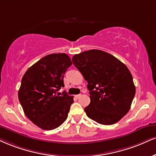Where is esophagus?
Wrapping results in <instances>:
<instances>
[{
	"label": "esophagus",
	"mask_w": 156,
	"mask_h": 156,
	"mask_svg": "<svg viewBox=\"0 0 156 156\" xmlns=\"http://www.w3.org/2000/svg\"><path fill=\"white\" fill-rule=\"evenodd\" d=\"M80 97H81V94H77V95H76V96H75V97H76V98H77V99L80 98Z\"/></svg>",
	"instance_id": "34e87169"
}]
</instances>
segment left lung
I'll list each match as a JSON object with an SVG mask.
<instances>
[{"mask_svg": "<svg viewBox=\"0 0 156 156\" xmlns=\"http://www.w3.org/2000/svg\"><path fill=\"white\" fill-rule=\"evenodd\" d=\"M73 65L87 81L89 119L102 125L117 123L130 110L136 89L130 71L117 58L92 49L73 56Z\"/></svg>", "mask_w": 156, "mask_h": 156, "instance_id": "1", "label": "left lung"}]
</instances>
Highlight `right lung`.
I'll return each mask as SVG.
<instances>
[{
    "label": "right lung",
    "mask_w": 156,
    "mask_h": 156,
    "mask_svg": "<svg viewBox=\"0 0 156 156\" xmlns=\"http://www.w3.org/2000/svg\"><path fill=\"white\" fill-rule=\"evenodd\" d=\"M72 65L66 54L45 56L22 77L18 97L24 114L39 128L52 130L67 119L73 96L57 91L64 87V75Z\"/></svg>",
    "instance_id": "1"
}]
</instances>
